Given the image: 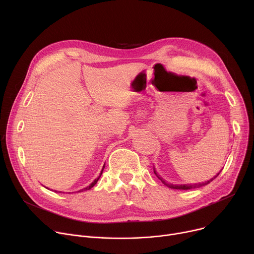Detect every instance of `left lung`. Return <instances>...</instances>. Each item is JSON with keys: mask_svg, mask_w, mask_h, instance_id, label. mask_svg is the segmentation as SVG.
Masks as SVG:
<instances>
[{"mask_svg": "<svg viewBox=\"0 0 254 254\" xmlns=\"http://www.w3.org/2000/svg\"><path fill=\"white\" fill-rule=\"evenodd\" d=\"M153 172H154V174L157 176V178H158L159 180H161L165 185H167L168 188L173 189V190H190V189H194V188H201V186L207 185V184H209L211 181L214 180V179L219 175V173H220V172H219L216 176H214L212 179H210V180H208V181H205V182H203V183H197V184H184V185H173V184H168L165 180H163L162 177H159V176L157 175V173L155 172L154 169H153Z\"/></svg>", "mask_w": 254, "mask_h": 254, "instance_id": "8db88e82", "label": "left lung"}]
</instances>
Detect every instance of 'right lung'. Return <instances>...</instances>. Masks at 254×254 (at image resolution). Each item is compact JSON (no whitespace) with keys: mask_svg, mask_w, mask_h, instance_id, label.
I'll return each mask as SVG.
<instances>
[{"mask_svg":"<svg viewBox=\"0 0 254 254\" xmlns=\"http://www.w3.org/2000/svg\"><path fill=\"white\" fill-rule=\"evenodd\" d=\"M103 170H104V168H103ZM103 170H102V172H101V175H102V173H103ZM101 175L97 178V179H95V180H93V182L89 185V186H87V188H85V189H83L81 191H84V190H90L91 188H92V186H95V184L98 182V180L100 179V177H101Z\"/></svg>","mask_w":254,"mask_h":254,"instance_id":"obj_1","label":"right lung"}]
</instances>
